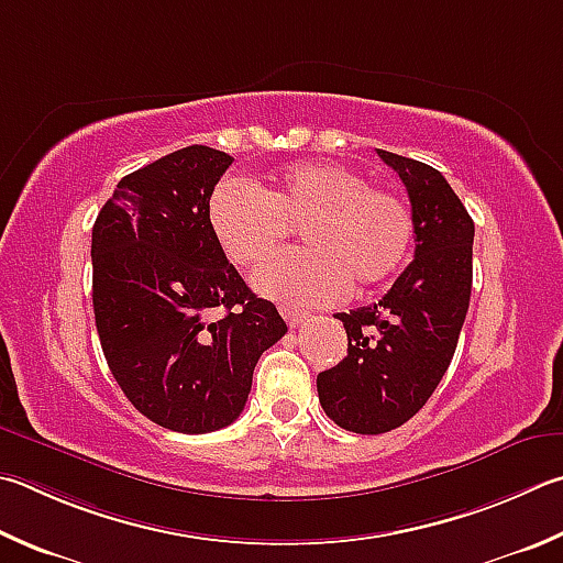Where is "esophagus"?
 <instances>
[{
	"label": "esophagus",
	"mask_w": 563,
	"mask_h": 563,
	"mask_svg": "<svg viewBox=\"0 0 563 563\" xmlns=\"http://www.w3.org/2000/svg\"><path fill=\"white\" fill-rule=\"evenodd\" d=\"M280 312H283V317H285V322H288V324L292 327V330H295V327H298V324H302L305 320H310V314L298 310V308H285V305H283Z\"/></svg>",
	"instance_id": "obj_1"
}]
</instances>
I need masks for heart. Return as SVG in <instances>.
Segmentation results:
<instances>
[{
	"mask_svg": "<svg viewBox=\"0 0 563 563\" xmlns=\"http://www.w3.org/2000/svg\"><path fill=\"white\" fill-rule=\"evenodd\" d=\"M209 223L241 268L268 261L290 227H302L308 249L253 275L255 290L290 305L332 302L350 283L354 292L374 288L391 278L413 239L411 209L398 194L327 162L285 167L271 189L227 177L211 194Z\"/></svg>",
	"mask_w": 563,
	"mask_h": 563,
	"instance_id": "b5f03b06",
	"label": "heart"
}]
</instances>
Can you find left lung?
<instances>
[{"label":"left lung","mask_w":563,"mask_h":563,"mask_svg":"<svg viewBox=\"0 0 563 563\" xmlns=\"http://www.w3.org/2000/svg\"><path fill=\"white\" fill-rule=\"evenodd\" d=\"M406 184L413 261L379 302L336 312L346 356L317 374L324 413L344 431L376 435L413 418L451 366L473 288L475 223L441 172L376 150Z\"/></svg>","instance_id":"obj_1"}]
</instances>
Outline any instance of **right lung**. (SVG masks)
<instances>
[{"label": "right lung", "mask_w": 563, "mask_h": 563, "mask_svg": "<svg viewBox=\"0 0 563 563\" xmlns=\"http://www.w3.org/2000/svg\"><path fill=\"white\" fill-rule=\"evenodd\" d=\"M231 162L191 145L122 177L90 243L110 372L142 416L177 433L236 421L261 354L288 332L211 231L209 199Z\"/></svg>", "instance_id": "1"}]
</instances>
